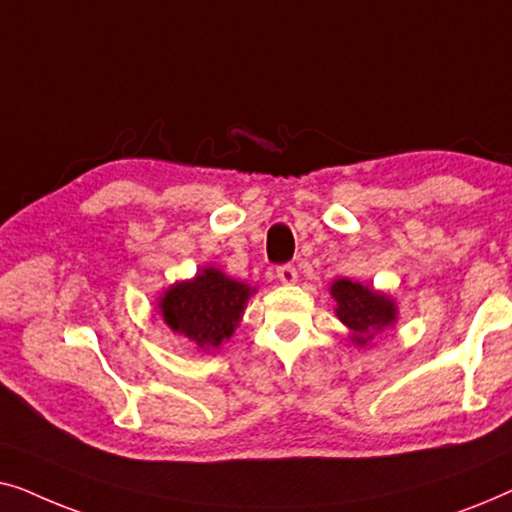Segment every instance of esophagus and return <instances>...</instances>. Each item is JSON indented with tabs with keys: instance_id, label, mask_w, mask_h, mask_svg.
Wrapping results in <instances>:
<instances>
[{
	"instance_id": "34e87169",
	"label": "esophagus",
	"mask_w": 512,
	"mask_h": 512,
	"mask_svg": "<svg viewBox=\"0 0 512 512\" xmlns=\"http://www.w3.org/2000/svg\"><path fill=\"white\" fill-rule=\"evenodd\" d=\"M277 279L282 284H293L298 279V270H296V265H291V263H284V265H279L277 268Z\"/></svg>"
}]
</instances>
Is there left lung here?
I'll list each match as a JSON object with an SVG mask.
<instances>
[{"label": "left lung", "instance_id": "obj_1", "mask_svg": "<svg viewBox=\"0 0 512 512\" xmlns=\"http://www.w3.org/2000/svg\"><path fill=\"white\" fill-rule=\"evenodd\" d=\"M335 298V314L349 328V338L359 347H366L375 333L394 326L396 303L380 291L368 289L352 279H335L331 284Z\"/></svg>", "mask_w": 512, "mask_h": 512}]
</instances>
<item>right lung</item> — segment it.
Segmentation results:
<instances>
[{
  "mask_svg": "<svg viewBox=\"0 0 512 512\" xmlns=\"http://www.w3.org/2000/svg\"><path fill=\"white\" fill-rule=\"evenodd\" d=\"M249 284L230 279L216 268H202L188 282H177L158 300L163 321L202 352L216 349L240 324L251 298Z\"/></svg>",
  "mask_w": 512,
  "mask_h": 512,
  "instance_id": "right-lung-1",
  "label": "right lung"
}]
</instances>
